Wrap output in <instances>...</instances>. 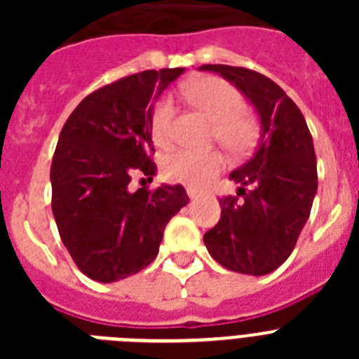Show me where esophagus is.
Wrapping results in <instances>:
<instances>
[{
	"instance_id": "esophagus-1",
	"label": "esophagus",
	"mask_w": 359,
	"mask_h": 359,
	"mask_svg": "<svg viewBox=\"0 0 359 359\" xmlns=\"http://www.w3.org/2000/svg\"><path fill=\"white\" fill-rule=\"evenodd\" d=\"M187 194H189V198L192 199V201H194V199H198L199 196H201L196 189H187Z\"/></svg>"
}]
</instances>
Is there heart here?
I'll return each instance as SVG.
<instances>
[{"label": "heart", "mask_w": 359, "mask_h": 359, "mask_svg": "<svg viewBox=\"0 0 359 359\" xmlns=\"http://www.w3.org/2000/svg\"><path fill=\"white\" fill-rule=\"evenodd\" d=\"M185 95L214 120V138L231 154H241L255 138V122L244 113V97L236 86L221 77H203L190 82ZM174 102L165 95L154 104L151 113L152 138L165 144L172 133ZM224 158L219 151L172 149L163 156L161 170L170 182L189 187H203L223 169Z\"/></svg>", "instance_id": "1"}]
</instances>
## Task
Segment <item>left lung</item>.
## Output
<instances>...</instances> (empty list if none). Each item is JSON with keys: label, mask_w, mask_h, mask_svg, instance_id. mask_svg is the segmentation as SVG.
Here are the masks:
<instances>
[{"label": "left lung", "mask_w": 359, "mask_h": 359, "mask_svg": "<svg viewBox=\"0 0 359 359\" xmlns=\"http://www.w3.org/2000/svg\"><path fill=\"white\" fill-rule=\"evenodd\" d=\"M239 88L261 116V142L230 174L237 196L219 199L221 219L203 237L230 271L266 275L293 252L318 189L313 136L297 104L277 82L241 66L203 65Z\"/></svg>", "instance_id": "8db88e82"}]
</instances>
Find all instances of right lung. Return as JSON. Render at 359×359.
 Returning a JSON list of instances; mask_svg holds the SVG:
<instances>
[{
    "instance_id": "obj_1",
    "label": "right lung",
    "mask_w": 359,
    "mask_h": 359,
    "mask_svg": "<svg viewBox=\"0 0 359 359\" xmlns=\"http://www.w3.org/2000/svg\"><path fill=\"white\" fill-rule=\"evenodd\" d=\"M182 73L147 69L98 88L59 135L50 170L52 212L73 262L93 280L107 284L147 268L167 223L189 203L182 185L129 187L136 174L152 182L151 98Z\"/></svg>"
}]
</instances>
